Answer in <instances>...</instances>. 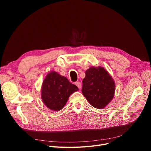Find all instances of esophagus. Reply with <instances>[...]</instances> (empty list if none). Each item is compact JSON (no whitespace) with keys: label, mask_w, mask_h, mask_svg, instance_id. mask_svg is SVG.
I'll use <instances>...</instances> for the list:
<instances>
[{"label":"esophagus","mask_w":151,"mask_h":151,"mask_svg":"<svg viewBox=\"0 0 151 151\" xmlns=\"http://www.w3.org/2000/svg\"><path fill=\"white\" fill-rule=\"evenodd\" d=\"M75 85L78 87V88L79 89H81V82H80V81H76V82L75 83Z\"/></svg>","instance_id":"esophagus-1"}]
</instances>
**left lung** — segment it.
I'll return each mask as SVG.
<instances>
[{
  "label": "left lung",
  "instance_id": "left-lung-1",
  "mask_svg": "<svg viewBox=\"0 0 151 151\" xmlns=\"http://www.w3.org/2000/svg\"><path fill=\"white\" fill-rule=\"evenodd\" d=\"M81 91L93 107L105 108L114 97L115 84L104 68L91 67L86 71Z\"/></svg>",
  "mask_w": 151,
  "mask_h": 151
}]
</instances>
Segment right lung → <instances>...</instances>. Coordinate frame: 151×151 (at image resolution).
<instances>
[{
    "instance_id": "1",
    "label": "right lung",
    "mask_w": 151,
    "mask_h": 151,
    "mask_svg": "<svg viewBox=\"0 0 151 151\" xmlns=\"http://www.w3.org/2000/svg\"><path fill=\"white\" fill-rule=\"evenodd\" d=\"M77 91L78 87L70 83L66 77L51 71L43 83L42 99L47 108L59 111L65 105L70 95Z\"/></svg>"
}]
</instances>
